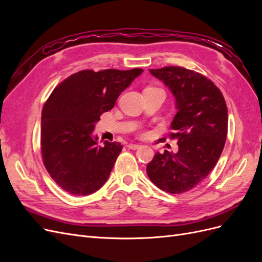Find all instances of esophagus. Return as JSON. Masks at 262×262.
Instances as JSON below:
<instances>
[{"mask_svg":"<svg viewBox=\"0 0 262 262\" xmlns=\"http://www.w3.org/2000/svg\"><path fill=\"white\" fill-rule=\"evenodd\" d=\"M141 145L140 144H128V145H126V147H128V148H130V149H137V148H139Z\"/></svg>","mask_w":262,"mask_h":262,"instance_id":"1","label":"esophagus"}]
</instances>
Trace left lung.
Masks as SVG:
<instances>
[{
	"mask_svg": "<svg viewBox=\"0 0 262 262\" xmlns=\"http://www.w3.org/2000/svg\"><path fill=\"white\" fill-rule=\"evenodd\" d=\"M176 99L170 123L178 152H157L146 166L147 176L168 193L191 190L215 167L227 136L228 115L223 94L204 75L181 67L150 69Z\"/></svg>",
	"mask_w": 262,
	"mask_h": 262,
	"instance_id": "obj_1",
	"label": "left lung"
}]
</instances>
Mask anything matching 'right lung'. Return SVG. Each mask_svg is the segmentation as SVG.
Instances as JSON below:
<instances>
[{"mask_svg": "<svg viewBox=\"0 0 262 262\" xmlns=\"http://www.w3.org/2000/svg\"><path fill=\"white\" fill-rule=\"evenodd\" d=\"M143 70H83L62 81L42 108L40 145L43 165L67 192L89 195L105 185L122 145L93 137L100 115Z\"/></svg>", "mask_w": 262, "mask_h": 262, "instance_id": "obj_1", "label": "right lung"}]
</instances>
